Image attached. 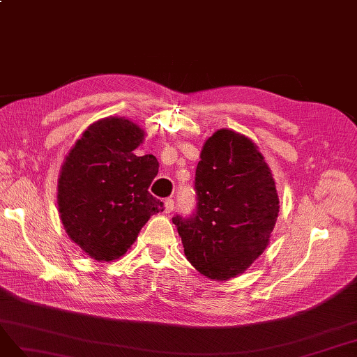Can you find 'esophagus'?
Wrapping results in <instances>:
<instances>
[{
	"label": "esophagus",
	"instance_id": "1",
	"mask_svg": "<svg viewBox=\"0 0 357 357\" xmlns=\"http://www.w3.org/2000/svg\"><path fill=\"white\" fill-rule=\"evenodd\" d=\"M174 208H175L174 199H166V200H165V212H166V213H170L172 211H174Z\"/></svg>",
	"mask_w": 357,
	"mask_h": 357
}]
</instances>
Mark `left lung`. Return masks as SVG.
Listing matches in <instances>:
<instances>
[{
    "instance_id": "left-lung-1",
    "label": "left lung",
    "mask_w": 357,
    "mask_h": 357,
    "mask_svg": "<svg viewBox=\"0 0 357 357\" xmlns=\"http://www.w3.org/2000/svg\"><path fill=\"white\" fill-rule=\"evenodd\" d=\"M194 192L192 213L172 218L185 257L209 279H231L262 254L278 221L270 167L246 136L218 130L202 149Z\"/></svg>"
}]
</instances>
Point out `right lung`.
Returning a JSON list of instances; mask_svg holds the SVG:
<instances>
[{"label":"right lung","mask_w":357,"mask_h":357,"mask_svg":"<svg viewBox=\"0 0 357 357\" xmlns=\"http://www.w3.org/2000/svg\"><path fill=\"white\" fill-rule=\"evenodd\" d=\"M144 132L129 120L103 119L78 139L62 166L57 203L68 236L96 261H112L135 243L163 202L148 191L158 172L153 154H133Z\"/></svg>","instance_id":"1"}]
</instances>
